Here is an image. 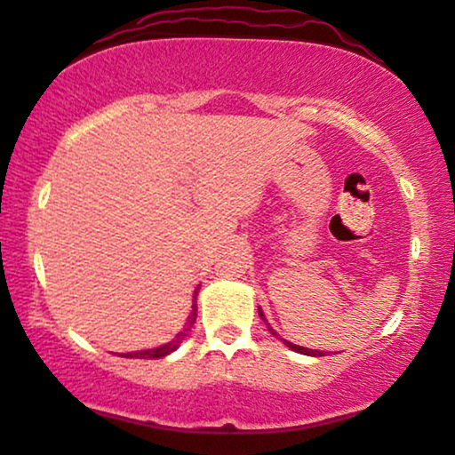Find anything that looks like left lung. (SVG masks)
<instances>
[{"instance_id": "obj_1", "label": "left lung", "mask_w": 455, "mask_h": 455, "mask_svg": "<svg viewBox=\"0 0 455 455\" xmlns=\"http://www.w3.org/2000/svg\"><path fill=\"white\" fill-rule=\"evenodd\" d=\"M258 311H259V317H261V319H264V323L267 325V330H270V334H272V336H276V338H278V334H276V331H274V330L270 328V323H267V319H266V315H264V311H261V309H258ZM280 340H283V342L286 344V347H289L291 350H294V353H300V355H309V356H323V353H322V350H311V348L299 347V344L286 342V340H284V338H280Z\"/></svg>"}]
</instances>
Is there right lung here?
<instances>
[{"mask_svg": "<svg viewBox=\"0 0 455 455\" xmlns=\"http://www.w3.org/2000/svg\"><path fill=\"white\" fill-rule=\"evenodd\" d=\"M196 297H197V289H196V294H194V305H191V315L188 317V322H185L183 330L179 331V334L172 338L171 342H166V344H163V347H156V348H148V350H136V353H121L119 356H125V358H163L166 355H171L172 350H177L179 344L185 340V336H188L191 325L196 323V317H197Z\"/></svg>", "mask_w": 455, "mask_h": 455, "instance_id": "1", "label": "right lung"}]
</instances>
